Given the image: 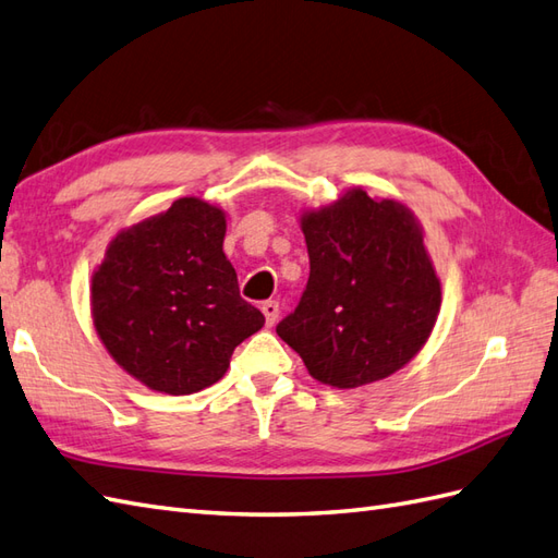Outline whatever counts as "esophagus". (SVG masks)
Wrapping results in <instances>:
<instances>
[{"instance_id":"obj_1","label":"esophagus","mask_w":558,"mask_h":558,"mask_svg":"<svg viewBox=\"0 0 558 558\" xmlns=\"http://www.w3.org/2000/svg\"><path fill=\"white\" fill-rule=\"evenodd\" d=\"M262 311H264L268 326H274V323H276L278 316H280V304H278L276 300H268V302L262 304Z\"/></svg>"}]
</instances>
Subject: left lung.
I'll list each match as a JSON object with an SVG mask.
<instances>
[{
    "mask_svg": "<svg viewBox=\"0 0 558 558\" xmlns=\"http://www.w3.org/2000/svg\"><path fill=\"white\" fill-rule=\"evenodd\" d=\"M308 282L276 332L311 378L352 390L392 375L421 352L442 304L418 218L354 187L302 216Z\"/></svg>",
    "mask_w": 558,
    "mask_h": 558,
    "instance_id": "1",
    "label": "left lung"
}]
</instances>
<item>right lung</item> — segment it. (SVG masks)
Returning a JSON list of instances; mask_svg holds the SVG:
<instances>
[{
	"mask_svg": "<svg viewBox=\"0 0 558 558\" xmlns=\"http://www.w3.org/2000/svg\"><path fill=\"white\" fill-rule=\"evenodd\" d=\"M226 214L197 197L121 230L93 276V320L116 364L166 395L223 378L235 347L262 330L223 254Z\"/></svg>",
	"mask_w": 558,
	"mask_h": 558,
	"instance_id": "add662e5",
	"label": "right lung"
}]
</instances>
